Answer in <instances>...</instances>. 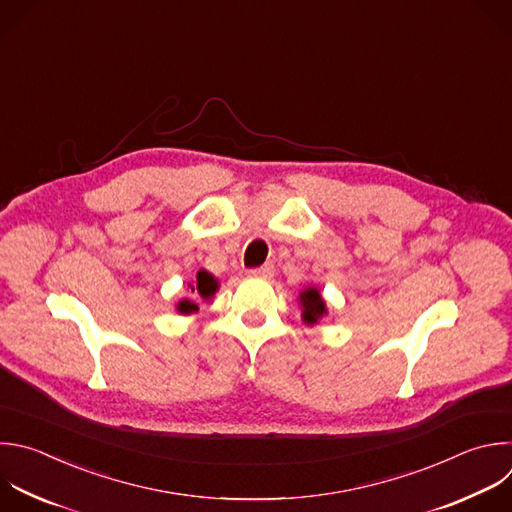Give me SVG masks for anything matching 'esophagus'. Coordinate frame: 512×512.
Wrapping results in <instances>:
<instances>
[{
    "instance_id": "34e87169",
    "label": "esophagus",
    "mask_w": 512,
    "mask_h": 512,
    "mask_svg": "<svg viewBox=\"0 0 512 512\" xmlns=\"http://www.w3.org/2000/svg\"><path fill=\"white\" fill-rule=\"evenodd\" d=\"M273 265L271 263H265V265H261V267H257V269H251L249 271V275H253V277H271L273 275Z\"/></svg>"
}]
</instances>
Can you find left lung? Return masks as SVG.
<instances>
[{
  "instance_id": "1",
  "label": "left lung",
  "mask_w": 512,
  "mask_h": 512,
  "mask_svg": "<svg viewBox=\"0 0 512 512\" xmlns=\"http://www.w3.org/2000/svg\"><path fill=\"white\" fill-rule=\"evenodd\" d=\"M301 305H303V319L309 323H315L325 313V303L317 289H305L301 293Z\"/></svg>"
}]
</instances>
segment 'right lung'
Wrapping results in <instances>:
<instances>
[{"label":"right lung","instance_id":"obj_1","mask_svg":"<svg viewBox=\"0 0 512 512\" xmlns=\"http://www.w3.org/2000/svg\"><path fill=\"white\" fill-rule=\"evenodd\" d=\"M193 291H195V287H193ZM197 291L201 293V297H211L217 291L215 277L211 273H207V271H199V275H197ZM197 309L199 307L195 303L187 301V299L179 303V311H183V313H191V311H197Z\"/></svg>","mask_w":512,"mask_h":512}]
</instances>
